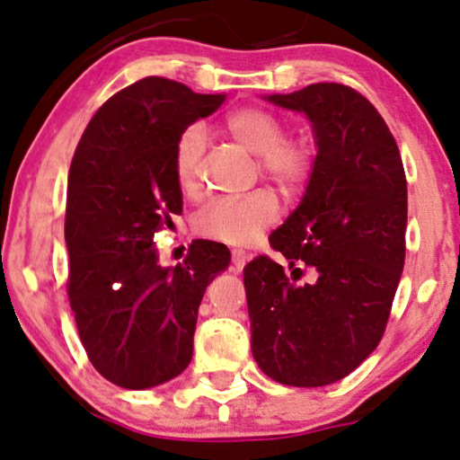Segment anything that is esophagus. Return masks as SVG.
Wrapping results in <instances>:
<instances>
[{
    "label": "esophagus",
    "instance_id": "esophagus-1",
    "mask_svg": "<svg viewBox=\"0 0 460 460\" xmlns=\"http://www.w3.org/2000/svg\"><path fill=\"white\" fill-rule=\"evenodd\" d=\"M249 255L243 252V249H232V264H230V270L232 272H241L244 264H247Z\"/></svg>",
    "mask_w": 460,
    "mask_h": 460
}]
</instances>
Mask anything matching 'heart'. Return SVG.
Returning <instances> with one entry per match:
<instances>
[{"mask_svg": "<svg viewBox=\"0 0 460 460\" xmlns=\"http://www.w3.org/2000/svg\"><path fill=\"white\" fill-rule=\"evenodd\" d=\"M224 133L247 152L255 154L258 171L285 194H294L308 181L314 169L313 146L302 137H289L277 113L261 107H238L222 122ZM205 133L190 124L179 133L172 147V175L183 196L200 192V163ZM279 216V200L270 190H253L238 199H219L196 217V232L213 241L247 244L258 238Z\"/></svg>", "mask_w": 460, "mask_h": 460, "instance_id": "1", "label": "heart"}]
</instances>
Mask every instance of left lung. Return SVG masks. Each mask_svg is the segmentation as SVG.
<instances>
[{
    "label": "left lung",
    "instance_id": "left-lung-1",
    "mask_svg": "<svg viewBox=\"0 0 460 460\" xmlns=\"http://www.w3.org/2000/svg\"><path fill=\"white\" fill-rule=\"evenodd\" d=\"M266 99L306 113L317 156L302 202L270 234L291 277L268 255L243 270L252 353L277 383L325 386L359 367L386 330L405 260L403 163L383 116L350 86ZM296 261L314 268L313 284L295 283Z\"/></svg>",
    "mask_w": 460,
    "mask_h": 460
}]
</instances>
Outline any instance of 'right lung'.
<instances>
[{"label": "right lung", "instance_id": "add662e5", "mask_svg": "<svg viewBox=\"0 0 460 460\" xmlns=\"http://www.w3.org/2000/svg\"><path fill=\"white\" fill-rule=\"evenodd\" d=\"M226 94L150 75L105 101L77 143L67 181V294L94 369L122 389H150L192 361L207 285L230 264L222 243L194 241L163 268L154 234L181 213L172 175L179 133Z\"/></svg>", "mask_w": 460, "mask_h": 460}]
</instances>
